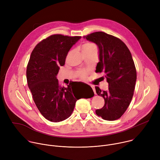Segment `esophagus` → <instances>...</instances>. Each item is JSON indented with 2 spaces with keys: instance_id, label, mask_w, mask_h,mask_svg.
Here are the masks:
<instances>
[{
  "instance_id": "esophagus-1",
  "label": "esophagus",
  "mask_w": 160,
  "mask_h": 160,
  "mask_svg": "<svg viewBox=\"0 0 160 160\" xmlns=\"http://www.w3.org/2000/svg\"><path fill=\"white\" fill-rule=\"evenodd\" d=\"M91 87L92 88V89H93V90H94V94H96V89H95V87H94V86L92 85V86H91Z\"/></svg>"
}]
</instances>
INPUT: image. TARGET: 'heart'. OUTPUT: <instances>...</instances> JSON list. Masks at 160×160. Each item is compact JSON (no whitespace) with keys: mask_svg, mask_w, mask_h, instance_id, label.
<instances>
[{"mask_svg":"<svg viewBox=\"0 0 160 160\" xmlns=\"http://www.w3.org/2000/svg\"><path fill=\"white\" fill-rule=\"evenodd\" d=\"M96 48V45L94 43H91V42H85L83 44L82 47V52L88 51L94 48ZM78 73L81 78H84L85 77V72H84V71L80 70L78 72Z\"/></svg>","mask_w":160,"mask_h":160,"instance_id":"b5f03b06","label":"heart"}]
</instances>
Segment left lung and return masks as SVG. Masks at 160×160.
Wrapping results in <instances>:
<instances>
[{
	"label": "left lung",
	"mask_w": 160,
	"mask_h": 160,
	"mask_svg": "<svg viewBox=\"0 0 160 160\" xmlns=\"http://www.w3.org/2000/svg\"><path fill=\"white\" fill-rule=\"evenodd\" d=\"M99 48V62L96 72L104 73L109 87L106 91L96 87V93L104 99V105L96 115L108 121L120 118L132 101L137 72L132 54L120 38L102 32L84 36Z\"/></svg>",
	"instance_id": "obj_1"
}]
</instances>
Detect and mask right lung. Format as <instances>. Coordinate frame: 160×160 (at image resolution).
Segmentation results:
<instances>
[{"mask_svg":"<svg viewBox=\"0 0 160 160\" xmlns=\"http://www.w3.org/2000/svg\"><path fill=\"white\" fill-rule=\"evenodd\" d=\"M81 37L52 35L39 42L33 50L27 68V78L33 101L44 118L59 122L69 118L80 99L73 90L59 85L57 75L64 65L67 54ZM91 96L94 93L92 88Z\"/></svg>","mask_w":160,"mask_h":160,"instance_id":"right-lung-1","label":"right lung"}]
</instances>
